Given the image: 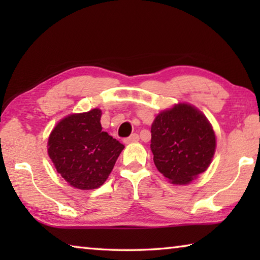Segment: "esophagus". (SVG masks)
Returning <instances> with one entry per match:
<instances>
[{"mask_svg":"<svg viewBox=\"0 0 260 260\" xmlns=\"http://www.w3.org/2000/svg\"><path fill=\"white\" fill-rule=\"evenodd\" d=\"M140 140V138H139V135L138 134H132L129 138H127V139H125V141L124 142L126 143V144H128V143H135V142H138V141Z\"/></svg>","mask_w":260,"mask_h":260,"instance_id":"1","label":"esophagus"}]
</instances>
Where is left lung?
<instances>
[{"instance_id":"1","label":"left lung","mask_w":260,"mask_h":260,"mask_svg":"<svg viewBox=\"0 0 260 260\" xmlns=\"http://www.w3.org/2000/svg\"><path fill=\"white\" fill-rule=\"evenodd\" d=\"M150 148L157 170L174 184H187L211 164L215 135L200 110L179 103L155 118Z\"/></svg>"}]
</instances>
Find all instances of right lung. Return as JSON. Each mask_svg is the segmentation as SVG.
I'll return each mask as SVG.
<instances>
[{"label": "right lung", "instance_id": "obj_1", "mask_svg": "<svg viewBox=\"0 0 260 260\" xmlns=\"http://www.w3.org/2000/svg\"><path fill=\"white\" fill-rule=\"evenodd\" d=\"M101 116L100 109L70 114L55 126L48 139V155L57 172L82 190L102 186L125 148L102 131Z\"/></svg>", "mask_w": 260, "mask_h": 260}]
</instances>
